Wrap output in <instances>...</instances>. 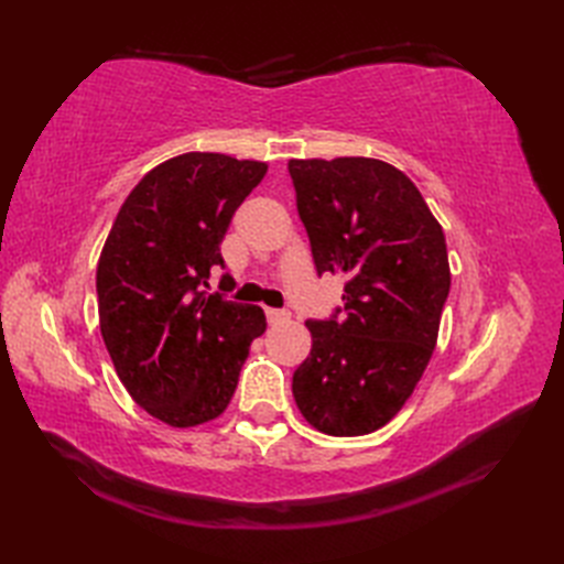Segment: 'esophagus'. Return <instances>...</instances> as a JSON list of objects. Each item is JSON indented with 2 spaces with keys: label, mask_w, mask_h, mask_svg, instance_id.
Masks as SVG:
<instances>
[{
  "label": "esophagus",
  "mask_w": 564,
  "mask_h": 564,
  "mask_svg": "<svg viewBox=\"0 0 564 564\" xmlns=\"http://www.w3.org/2000/svg\"><path fill=\"white\" fill-rule=\"evenodd\" d=\"M265 317H268L270 324H278V322H286L289 317H292V313L278 311V308H265Z\"/></svg>",
  "instance_id": "esophagus-1"
}]
</instances>
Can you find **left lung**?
I'll return each instance as SVG.
<instances>
[{"instance_id":"left-lung-1","label":"left lung","mask_w":564,"mask_h":564,"mask_svg":"<svg viewBox=\"0 0 564 564\" xmlns=\"http://www.w3.org/2000/svg\"><path fill=\"white\" fill-rule=\"evenodd\" d=\"M315 268L346 275L344 315L305 322L294 400L319 433L383 429L429 367L452 286L442 226L400 169L373 158L289 160Z\"/></svg>"}]
</instances>
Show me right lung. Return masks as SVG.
Here are the masks:
<instances>
[{"label":"right lung","instance_id":"obj_1","mask_svg":"<svg viewBox=\"0 0 564 564\" xmlns=\"http://www.w3.org/2000/svg\"><path fill=\"white\" fill-rule=\"evenodd\" d=\"M268 164L220 152H183L135 183L96 268L100 336L131 400L172 429L218 419L232 400L259 305L220 301V242ZM228 280V278H224Z\"/></svg>","mask_w":564,"mask_h":564}]
</instances>
